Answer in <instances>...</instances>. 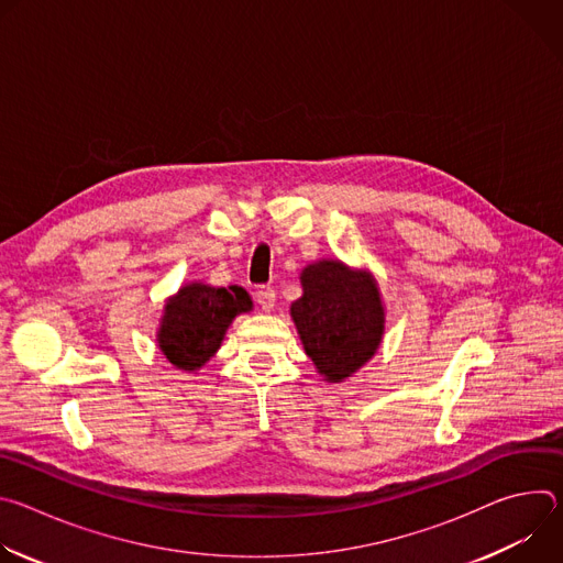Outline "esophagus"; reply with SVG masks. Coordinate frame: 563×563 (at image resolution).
<instances>
[{"instance_id": "1", "label": "esophagus", "mask_w": 563, "mask_h": 563, "mask_svg": "<svg viewBox=\"0 0 563 563\" xmlns=\"http://www.w3.org/2000/svg\"><path fill=\"white\" fill-rule=\"evenodd\" d=\"M256 302L261 305V309L269 311L274 307V302H276V289L269 287V285H261L256 289Z\"/></svg>"}]
</instances>
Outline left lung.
I'll use <instances>...</instances> for the list:
<instances>
[{"mask_svg":"<svg viewBox=\"0 0 563 563\" xmlns=\"http://www.w3.org/2000/svg\"><path fill=\"white\" fill-rule=\"evenodd\" d=\"M291 318L307 356L325 380L339 383L367 363L380 345L383 307L376 283L341 263L309 265Z\"/></svg>","mask_w":563,"mask_h":563,"instance_id":"obj_1","label":"left lung"}]
</instances>
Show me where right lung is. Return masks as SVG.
<instances>
[{
	"label": "right lung",
	"instance_id": "right-lung-1",
	"mask_svg": "<svg viewBox=\"0 0 563 563\" xmlns=\"http://www.w3.org/2000/svg\"><path fill=\"white\" fill-rule=\"evenodd\" d=\"M252 309L243 287L187 285L165 307L157 343L163 354L180 369H198L222 343L231 320Z\"/></svg>",
	"mask_w": 563,
	"mask_h": 563
}]
</instances>
